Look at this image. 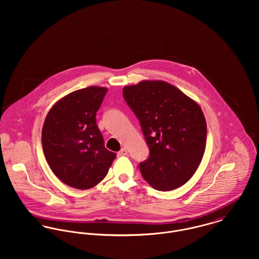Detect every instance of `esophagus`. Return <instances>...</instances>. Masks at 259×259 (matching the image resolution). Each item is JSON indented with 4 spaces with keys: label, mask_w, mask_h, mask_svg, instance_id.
<instances>
[{
    "label": "esophagus",
    "mask_w": 259,
    "mask_h": 259,
    "mask_svg": "<svg viewBox=\"0 0 259 259\" xmlns=\"http://www.w3.org/2000/svg\"><path fill=\"white\" fill-rule=\"evenodd\" d=\"M127 154V149L125 148H122L118 152H117V156H124Z\"/></svg>",
    "instance_id": "esophagus-1"
}]
</instances>
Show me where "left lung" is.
<instances>
[{"instance_id":"8db88e82","label":"left lung","mask_w":259,"mask_h":259,"mask_svg":"<svg viewBox=\"0 0 259 259\" xmlns=\"http://www.w3.org/2000/svg\"><path fill=\"white\" fill-rule=\"evenodd\" d=\"M122 95L149 148V157L140 163L144 179L161 191L185 185L200 164L206 146V121L199 105L163 80L125 85Z\"/></svg>"}]
</instances>
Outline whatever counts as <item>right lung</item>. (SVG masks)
<instances>
[{"mask_svg":"<svg viewBox=\"0 0 259 259\" xmlns=\"http://www.w3.org/2000/svg\"><path fill=\"white\" fill-rule=\"evenodd\" d=\"M107 92V88L96 85L74 91L53 106L42 125L48 164L60 181L76 189L100 184L116 156L105 148L96 122Z\"/></svg>","mask_w":259,"mask_h":259,"instance_id":"right-lung-1","label":"right lung"}]
</instances>
